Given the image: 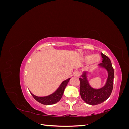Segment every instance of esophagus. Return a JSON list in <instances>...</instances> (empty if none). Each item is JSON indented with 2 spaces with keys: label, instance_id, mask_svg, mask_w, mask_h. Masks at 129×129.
I'll list each match as a JSON object with an SVG mask.
<instances>
[{
  "label": "esophagus",
  "instance_id": "esophagus-1",
  "mask_svg": "<svg viewBox=\"0 0 129 129\" xmlns=\"http://www.w3.org/2000/svg\"><path fill=\"white\" fill-rule=\"evenodd\" d=\"M74 76H75V77H79V76H80V72H77V71H76V72H74Z\"/></svg>",
  "mask_w": 129,
  "mask_h": 129
}]
</instances>
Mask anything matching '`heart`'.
I'll return each instance as SVG.
<instances>
[{
  "mask_svg": "<svg viewBox=\"0 0 129 129\" xmlns=\"http://www.w3.org/2000/svg\"><path fill=\"white\" fill-rule=\"evenodd\" d=\"M101 57L99 54L92 55L91 54H87L84 57V60L86 62H90L92 67H95L101 61Z\"/></svg>",
  "mask_w": 129,
  "mask_h": 129,
  "instance_id": "b5f03b06",
  "label": "heart"
}]
</instances>
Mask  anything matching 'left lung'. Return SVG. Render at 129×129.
Returning <instances> with one entry per match:
<instances>
[{
    "label": "left lung",
    "mask_w": 129,
    "mask_h": 129,
    "mask_svg": "<svg viewBox=\"0 0 129 129\" xmlns=\"http://www.w3.org/2000/svg\"><path fill=\"white\" fill-rule=\"evenodd\" d=\"M103 58L100 66L105 68L108 72V77L105 86L100 89H95L90 86L85 74L80 78V92L81 98L84 102L90 105H95L103 103L110 96L114 85V70L111 61L107 56L101 53Z\"/></svg>",
    "instance_id": "8db88e82"
}]
</instances>
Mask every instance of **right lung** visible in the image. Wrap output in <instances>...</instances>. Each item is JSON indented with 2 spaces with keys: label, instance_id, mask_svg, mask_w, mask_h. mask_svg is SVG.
<instances>
[{
  "label": "right lung",
  "instance_id": "add662e5",
  "mask_svg": "<svg viewBox=\"0 0 129 129\" xmlns=\"http://www.w3.org/2000/svg\"><path fill=\"white\" fill-rule=\"evenodd\" d=\"M69 80L70 79L63 81L60 85V87L58 88V89L55 92H54L53 94L48 96L38 97L34 95L33 93H32L30 92L35 100L37 101L38 102H39L42 104L51 105L55 104L58 102L62 98L64 89L66 86H67Z\"/></svg>",
  "mask_w": 129,
  "mask_h": 129
}]
</instances>
